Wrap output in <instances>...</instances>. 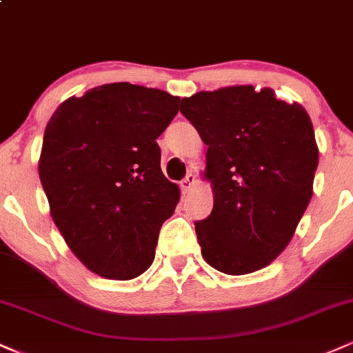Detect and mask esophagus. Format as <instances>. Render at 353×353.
<instances>
[{
    "label": "esophagus",
    "mask_w": 353,
    "mask_h": 353,
    "mask_svg": "<svg viewBox=\"0 0 353 353\" xmlns=\"http://www.w3.org/2000/svg\"><path fill=\"white\" fill-rule=\"evenodd\" d=\"M194 185H196V174L188 172V176L181 181L182 192H189V190H192Z\"/></svg>",
    "instance_id": "1"
}]
</instances>
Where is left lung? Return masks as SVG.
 <instances>
[{
    "mask_svg": "<svg viewBox=\"0 0 353 353\" xmlns=\"http://www.w3.org/2000/svg\"><path fill=\"white\" fill-rule=\"evenodd\" d=\"M181 112L209 145L214 208L194 222L202 257L229 275L269 265L312 197L319 149L309 114L254 86L197 92L181 101Z\"/></svg>",
    "mask_w": 353,
    "mask_h": 353,
    "instance_id": "1",
    "label": "left lung"
}]
</instances>
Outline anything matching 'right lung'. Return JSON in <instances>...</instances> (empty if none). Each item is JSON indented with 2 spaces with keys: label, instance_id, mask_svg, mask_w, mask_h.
<instances>
[{
  "label": "right lung",
  "instance_id": "right-lung-1",
  "mask_svg": "<svg viewBox=\"0 0 353 353\" xmlns=\"http://www.w3.org/2000/svg\"><path fill=\"white\" fill-rule=\"evenodd\" d=\"M177 96L112 83L64 101L43 137L39 179L51 217L91 272L128 281L152 264L179 188L161 171L156 139Z\"/></svg>",
  "mask_w": 353,
  "mask_h": 353
}]
</instances>
